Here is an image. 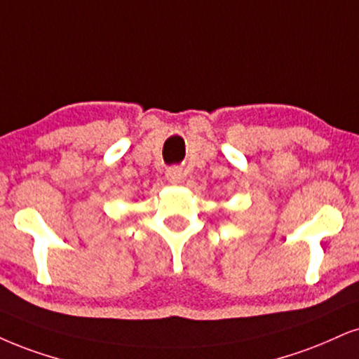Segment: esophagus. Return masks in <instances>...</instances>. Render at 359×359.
Instances as JSON below:
<instances>
[{"instance_id":"1","label":"esophagus","mask_w":359,"mask_h":359,"mask_svg":"<svg viewBox=\"0 0 359 359\" xmlns=\"http://www.w3.org/2000/svg\"><path fill=\"white\" fill-rule=\"evenodd\" d=\"M166 180L171 184H180L181 180H183V172H181L180 168H170L166 171Z\"/></svg>"}]
</instances>
